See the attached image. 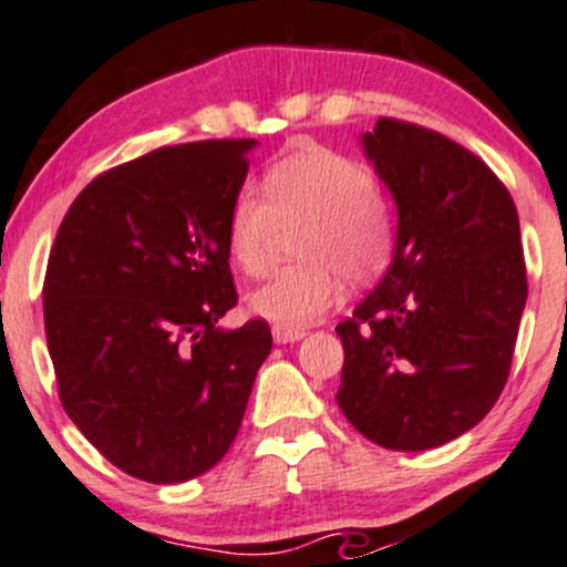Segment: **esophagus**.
I'll use <instances>...</instances> for the list:
<instances>
[{"label": "esophagus", "mask_w": 567, "mask_h": 567, "mask_svg": "<svg viewBox=\"0 0 567 567\" xmlns=\"http://www.w3.org/2000/svg\"><path fill=\"white\" fill-rule=\"evenodd\" d=\"M271 336H275L277 343H292L301 341L306 333L301 328H282V324H275V328H271Z\"/></svg>", "instance_id": "obj_1"}]
</instances>
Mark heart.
Wrapping results in <instances>:
<instances>
[{
    "mask_svg": "<svg viewBox=\"0 0 567 567\" xmlns=\"http://www.w3.org/2000/svg\"><path fill=\"white\" fill-rule=\"evenodd\" d=\"M261 194L239 188L226 216V252L245 275H261L277 226L303 224L296 258L250 290L252 315L301 328L341 298V275L370 282L386 269L396 243L392 205L375 192L365 165L322 146H303L266 167Z\"/></svg>",
    "mask_w": 567,
    "mask_h": 567,
    "instance_id": "obj_1",
    "label": "heart"
}]
</instances>
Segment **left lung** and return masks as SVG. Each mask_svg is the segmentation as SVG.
<instances>
[{
  "mask_svg": "<svg viewBox=\"0 0 567 567\" xmlns=\"http://www.w3.org/2000/svg\"><path fill=\"white\" fill-rule=\"evenodd\" d=\"M365 152L394 194L386 277L336 328V400L389 451H429L491 413L512 370L528 275L512 194L437 130L381 116Z\"/></svg>",
  "mask_w": 567,
  "mask_h": 567,
  "instance_id": "obj_1",
  "label": "left lung"
}]
</instances>
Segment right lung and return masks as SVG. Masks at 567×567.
<instances>
[{
	"label": "right lung",
	"instance_id": "obj_1",
	"mask_svg": "<svg viewBox=\"0 0 567 567\" xmlns=\"http://www.w3.org/2000/svg\"><path fill=\"white\" fill-rule=\"evenodd\" d=\"M250 138L162 146L101 173L71 202L44 271L58 396L116 470L199 477L237 437L266 320L220 330L237 306L226 216Z\"/></svg>",
	"mask_w": 567,
	"mask_h": 567
}]
</instances>
